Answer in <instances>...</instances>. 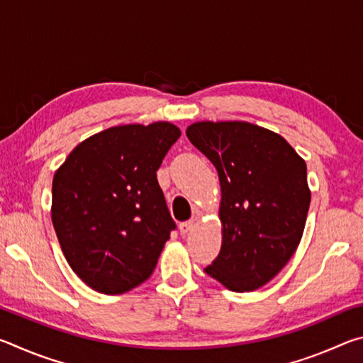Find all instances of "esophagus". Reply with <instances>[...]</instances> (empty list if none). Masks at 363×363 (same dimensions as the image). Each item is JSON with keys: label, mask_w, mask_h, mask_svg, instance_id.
<instances>
[{"label": "esophagus", "mask_w": 363, "mask_h": 363, "mask_svg": "<svg viewBox=\"0 0 363 363\" xmlns=\"http://www.w3.org/2000/svg\"><path fill=\"white\" fill-rule=\"evenodd\" d=\"M194 227H195V220L190 219V220H186V223H181L179 224V230H181L182 235H186V233H189L190 230H192Z\"/></svg>", "instance_id": "1"}]
</instances>
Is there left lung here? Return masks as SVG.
Segmentation results:
<instances>
[{
	"label": "left lung",
	"mask_w": 363,
	"mask_h": 363,
	"mask_svg": "<svg viewBox=\"0 0 363 363\" xmlns=\"http://www.w3.org/2000/svg\"><path fill=\"white\" fill-rule=\"evenodd\" d=\"M186 134L220 182L223 245L205 272L232 291L257 290L303 237L311 205L306 162L280 134L247 121H199Z\"/></svg>",
	"instance_id": "obj_1"
}]
</instances>
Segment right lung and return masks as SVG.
<instances>
[{"mask_svg":"<svg viewBox=\"0 0 363 363\" xmlns=\"http://www.w3.org/2000/svg\"><path fill=\"white\" fill-rule=\"evenodd\" d=\"M179 136L168 121L108 128L78 144L54 174V230L93 290L121 294L152 275L176 229L157 171Z\"/></svg>","mask_w":363,"mask_h":363,"instance_id":"add662e5","label":"right lung"}]
</instances>
